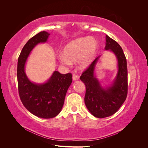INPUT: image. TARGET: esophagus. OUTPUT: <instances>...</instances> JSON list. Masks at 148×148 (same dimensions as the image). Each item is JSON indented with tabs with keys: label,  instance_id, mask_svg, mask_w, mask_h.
Instances as JSON below:
<instances>
[{
	"label": "esophagus",
	"instance_id": "34e87169",
	"mask_svg": "<svg viewBox=\"0 0 148 148\" xmlns=\"http://www.w3.org/2000/svg\"><path fill=\"white\" fill-rule=\"evenodd\" d=\"M79 76L77 75H73V77H72V79H73V81H77V80H78L79 79Z\"/></svg>",
	"mask_w": 148,
	"mask_h": 148
}]
</instances>
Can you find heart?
<instances>
[{
  "instance_id": "obj_1",
  "label": "heart",
  "mask_w": 148,
  "mask_h": 148,
  "mask_svg": "<svg viewBox=\"0 0 148 148\" xmlns=\"http://www.w3.org/2000/svg\"><path fill=\"white\" fill-rule=\"evenodd\" d=\"M99 49L97 41L92 37H84L73 40L66 44L63 49L64 54L59 56L62 64L70 65L77 60L79 69L85 70L95 61Z\"/></svg>"
}]
</instances>
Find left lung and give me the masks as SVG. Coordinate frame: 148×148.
<instances>
[{"label": "left lung", "mask_w": 148, "mask_h": 148, "mask_svg": "<svg viewBox=\"0 0 148 148\" xmlns=\"http://www.w3.org/2000/svg\"><path fill=\"white\" fill-rule=\"evenodd\" d=\"M104 49L113 52L117 60V72L113 81L104 86L96 77V66L101 56L80 77L86 86L85 105L93 116L100 119L112 115L119 109L126 99L128 90L127 60L122 47L106 35Z\"/></svg>", "instance_id": "obj_1"}]
</instances>
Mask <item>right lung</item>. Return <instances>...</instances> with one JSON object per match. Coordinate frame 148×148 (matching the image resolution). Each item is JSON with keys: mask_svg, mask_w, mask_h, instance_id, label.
<instances>
[{"mask_svg": "<svg viewBox=\"0 0 148 148\" xmlns=\"http://www.w3.org/2000/svg\"><path fill=\"white\" fill-rule=\"evenodd\" d=\"M50 34L41 31L26 43L18 60L17 79L20 99L29 112L42 119H51L63 107L66 93L72 82L71 73L61 74L54 71L46 82L30 81L25 73V64L33 49L40 43H46Z\"/></svg>", "mask_w": 148, "mask_h": 148, "instance_id": "right-lung-1", "label": "right lung"}]
</instances>
